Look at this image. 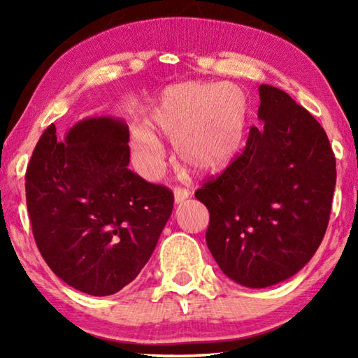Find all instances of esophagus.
Returning a JSON list of instances; mask_svg holds the SVG:
<instances>
[{
	"label": "esophagus",
	"instance_id": "obj_1",
	"mask_svg": "<svg viewBox=\"0 0 358 358\" xmlns=\"http://www.w3.org/2000/svg\"><path fill=\"white\" fill-rule=\"evenodd\" d=\"M191 196V191L186 189V187H175L173 189V199H175V203H181L186 199H189Z\"/></svg>",
	"mask_w": 358,
	"mask_h": 358
}]
</instances>
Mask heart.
Segmentation results:
<instances>
[{
  "instance_id": "obj_1",
  "label": "heart",
  "mask_w": 358,
  "mask_h": 358,
  "mask_svg": "<svg viewBox=\"0 0 358 358\" xmlns=\"http://www.w3.org/2000/svg\"><path fill=\"white\" fill-rule=\"evenodd\" d=\"M248 120V98L234 83L186 82L166 88L147 124L173 141L180 161L196 173H217L232 164L241 148ZM138 169L153 173L162 145L153 132L138 128L131 136Z\"/></svg>"
}]
</instances>
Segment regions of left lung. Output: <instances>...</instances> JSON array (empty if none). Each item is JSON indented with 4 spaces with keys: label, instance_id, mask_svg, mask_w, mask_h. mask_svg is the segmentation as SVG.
I'll use <instances>...</instances> for the list:
<instances>
[{
    "label": "left lung",
    "instance_id": "8db88e82",
    "mask_svg": "<svg viewBox=\"0 0 358 358\" xmlns=\"http://www.w3.org/2000/svg\"><path fill=\"white\" fill-rule=\"evenodd\" d=\"M246 148L196 191L210 211L207 245L224 275L264 289L289 280L322 241L336 185L329 137L282 90L259 87Z\"/></svg>",
    "mask_w": 358,
    "mask_h": 358
}]
</instances>
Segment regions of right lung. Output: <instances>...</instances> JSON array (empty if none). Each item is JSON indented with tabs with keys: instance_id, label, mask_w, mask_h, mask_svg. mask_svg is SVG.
Returning a JSON list of instances; mask_svg holds the SVG:
<instances>
[{
	"instance_id": "1",
	"label": "right lung",
	"mask_w": 358,
	"mask_h": 358,
	"mask_svg": "<svg viewBox=\"0 0 358 358\" xmlns=\"http://www.w3.org/2000/svg\"><path fill=\"white\" fill-rule=\"evenodd\" d=\"M128 142L118 117L80 120L62 142L52 124L27 169L36 245L59 280L88 295L134 281L172 215L173 194L128 169Z\"/></svg>"
}]
</instances>
